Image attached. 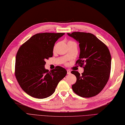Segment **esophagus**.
<instances>
[{
    "instance_id": "obj_1",
    "label": "esophagus",
    "mask_w": 125,
    "mask_h": 125,
    "mask_svg": "<svg viewBox=\"0 0 125 125\" xmlns=\"http://www.w3.org/2000/svg\"><path fill=\"white\" fill-rule=\"evenodd\" d=\"M67 74H71V71L69 70H67Z\"/></svg>"
}]
</instances>
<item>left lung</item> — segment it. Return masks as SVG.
Segmentation results:
<instances>
[{
  "mask_svg": "<svg viewBox=\"0 0 125 125\" xmlns=\"http://www.w3.org/2000/svg\"><path fill=\"white\" fill-rule=\"evenodd\" d=\"M79 43L80 54L76 61L83 66L80 75L77 71L71 73L77 78L72 89L83 98H90L99 94L109 79L111 67V55L107 47L94 34L84 32L67 33Z\"/></svg>",
  "mask_w": 125,
  "mask_h": 125,
  "instance_id": "obj_1",
  "label": "left lung"
}]
</instances>
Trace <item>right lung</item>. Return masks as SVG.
Segmentation results:
<instances>
[{
    "instance_id": "1",
    "label": "right lung",
    "mask_w": 125,
    "mask_h": 125,
    "mask_svg": "<svg viewBox=\"0 0 125 125\" xmlns=\"http://www.w3.org/2000/svg\"><path fill=\"white\" fill-rule=\"evenodd\" d=\"M64 34H35L19 48L15 58V75L20 87L32 97H49L66 76L67 71L61 66H56L50 71L45 68V60L53 56L55 42Z\"/></svg>"
}]
</instances>
